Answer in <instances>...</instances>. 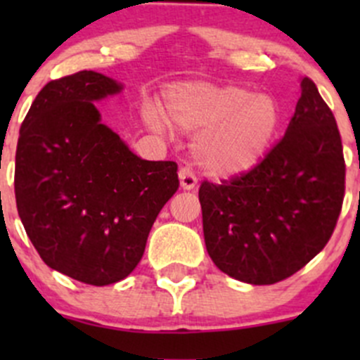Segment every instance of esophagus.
Returning a JSON list of instances; mask_svg holds the SVG:
<instances>
[{
	"label": "esophagus",
	"instance_id": "obj_1",
	"mask_svg": "<svg viewBox=\"0 0 360 360\" xmlns=\"http://www.w3.org/2000/svg\"><path fill=\"white\" fill-rule=\"evenodd\" d=\"M179 183H181V188H183V190L190 191L197 186V177H195V174L191 172V169H188V167H181Z\"/></svg>",
	"mask_w": 360,
	"mask_h": 360
}]
</instances>
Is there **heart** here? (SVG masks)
<instances>
[{
    "label": "heart",
    "mask_w": 360,
    "mask_h": 360,
    "mask_svg": "<svg viewBox=\"0 0 360 360\" xmlns=\"http://www.w3.org/2000/svg\"><path fill=\"white\" fill-rule=\"evenodd\" d=\"M170 122L186 132H198L193 155L212 177L249 172L266 153L278 125V110L268 96H252L242 86H217L205 82L174 85L165 94ZM146 123L157 132L165 129L155 111Z\"/></svg>",
    "instance_id": "b5f03b06"
}]
</instances>
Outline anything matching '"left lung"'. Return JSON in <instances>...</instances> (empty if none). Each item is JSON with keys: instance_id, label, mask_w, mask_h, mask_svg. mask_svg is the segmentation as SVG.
Instances as JSON below:
<instances>
[{"instance_id": "left-lung-1", "label": "left lung", "mask_w": 360, "mask_h": 360, "mask_svg": "<svg viewBox=\"0 0 360 360\" xmlns=\"http://www.w3.org/2000/svg\"><path fill=\"white\" fill-rule=\"evenodd\" d=\"M345 195V158L333 111L310 78L285 136L254 169L203 181V238L221 271L245 284L291 277L331 238Z\"/></svg>"}]
</instances>
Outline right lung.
I'll list each match as a JSON object with an SVG mask.
<instances>
[{
    "instance_id": "right-lung-1",
    "label": "right lung",
    "mask_w": 360,
    "mask_h": 360,
    "mask_svg": "<svg viewBox=\"0 0 360 360\" xmlns=\"http://www.w3.org/2000/svg\"><path fill=\"white\" fill-rule=\"evenodd\" d=\"M122 89L96 71L46 83L17 143L15 200L29 240L50 268L90 285L132 274L179 188L176 162L139 158L101 122L96 103Z\"/></svg>"
}]
</instances>
